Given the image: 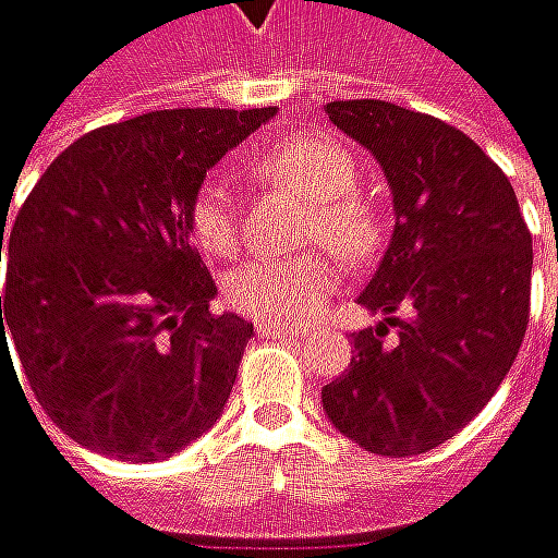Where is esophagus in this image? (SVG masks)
Masks as SVG:
<instances>
[{
    "instance_id": "obj_1",
    "label": "esophagus",
    "mask_w": 558,
    "mask_h": 558,
    "mask_svg": "<svg viewBox=\"0 0 558 558\" xmlns=\"http://www.w3.org/2000/svg\"><path fill=\"white\" fill-rule=\"evenodd\" d=\"M259 337H282V339H299L304 337L301 327H286V324H269V320H257Z\"/></svg>"
}]
</instances>
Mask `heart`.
I'll return each mask as SVG.
<instances>
[{"label": "heart", "mask_w": 558, "mask_h": 558, "mask_svg": "<svg viewBox=\"0 0 558 558\" xmlns=\"http://www.w3.org/2000/svg\"><path fill=\"white\" fill-rule=\"evenodd\" d=\"M257 171L276 186L311 199L307 238L324 241L339 259L362 263L380 241V216L355 193L362 168L355 155L330 136H289L259 155ZM190 234L209 257H231L241 244V225L228 186L206 180L190 203ZM337 286V269L327 257L289 263H247L225 282V299L234 311L269 324L295 327L311 320Z\"/></svg>", "instance_id": "obj_1"}]
</instances>
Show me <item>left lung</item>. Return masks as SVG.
<instances>
[{
	"label": "left lung",
	"instance_id": "obj_1",
	"mask_svg": "<svg viewBox=\"0 0 558 558\" xmlns=\"http://www.w3.org/2000/svg\"><path fill=\"white\" fill-rule=\"evenodd\" d=\"M330 123L378 158L393 234L359 295L378 327L352 333L324 413L380 458L425 454L476 416L505 380L531 317L534 244L496 161L451 123L387 100H330ZM410 303L414 317L392 314ZM398 339L386 342V327Z\"/></svg>",
	"mask_w": 558,
	"mask_h": 558
}]
</instances>
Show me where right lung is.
I'll use <instances>...</instances> for the list:
<instances>
[{"label":"right lung","mask_w":558,"mask_h":558,"mask_svg":"<svg viewBox=\"0 0 558 558\" xmlns=\"http://www.w3.org/2000/svg\"><path fill=\"white\" fill-rule=\"evenodd\" d=\"M272 113L183 107L100 126L44 171L5 251L2 225V355L9 333L37 403L82 448L165 460L221 416L254 324L209 311L190 203Z\"/></svg>","instance_id":"right-lung-1"}]
</instances>
